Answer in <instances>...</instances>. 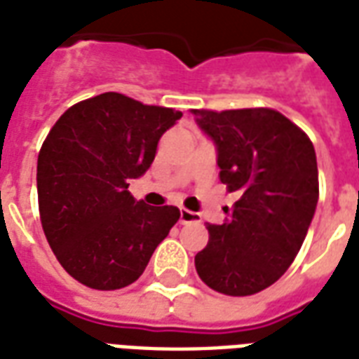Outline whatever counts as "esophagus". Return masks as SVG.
I'll use <instances>...</instances> for the list:
<instances>
[{
    "label": "esophagus",
    "instance_id": "1",
    "mask_svg": "<svg viewBox=\"0 0 359 359\" xmlns=\"http://www.w3.org/2000/svg\"><path fill=\"white\" fill-rule=\"evenodd\" d=\"M191 222H201L198 212L188 209H180V224H191Z\"/></svg>",
    "mask_w": 359,
    "mask_h": 359
}]
</instances>
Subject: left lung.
I'll return each instance as SVG.
<instances>
[{"label": "left lung", "mask_w": 359, "mask_h": 359, "mask_svg": "<svg viewBox=\"0 0 359 359\" xmlns=\"http://www.w3.org/2000/svg\"><path fill=\"white\" fill-rule=\"evenodd\" d=\"M212 139L220 180L239 199L224 224H207L199 278L220 294L252 295L277 283L299 252L318 203L311 139L273 109L194 111Z\"/></svg>", "instance_id": "obj_1"}]
</instances>
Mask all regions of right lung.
<instances>
[{
  "label": "right lung",
  "instance_id": "1",
  "mask_svg": "<svg viewBox=\"0 0 359 359\" xmlns=\"http://www.w3.org/2000/svg\"><path fill=\"white\" fill-rule=\"evenodd\" d=\"M180 116L105 92L69 107L46 135L37 158L41 224L62 267L84 286L135 283L180 218L173 205L147 207L128 190Z\"/></svg>",
  "mask_w": 359,
  "mask_h": 359
}]
</instances>
